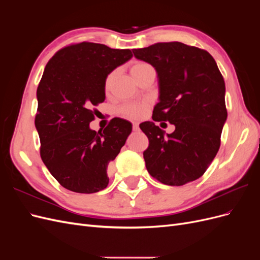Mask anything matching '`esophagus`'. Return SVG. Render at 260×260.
Wrapping results in <instances>:
<instances>
[{"label":"esophagus","mask_w":260,"mask_h":260,"mask_svg":"<svg viewBox=\"0 0 260 260\" xmlns=\"http://www.w3.org/2000/svg\"><path fill=\"white\" fill-rule=\"evenodd\" d=\"M132 129H133V131H139V130H140L139 123H138V122H133V123H132Z\"/></svg>","instance_id":"esophagus-1"}]
</instances>
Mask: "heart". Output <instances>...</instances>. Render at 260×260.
<instances>
[{
	"instance_id": "obj_1",
	"label": "heart",
	"mask_w": 260,
	"mask_h": 260,
	"mask_svg": "<svg viewBox=\"0 0 260 260\" xmlns=\"http://www.w3.org/2000/svg\"><path fill=\"white\" fill-rule=\"evenodd\" d=\"M149 68H152V66L148 65L147 62L137 61L131 66V75L133 76L135 79H138L141 75H143ZM115 75L116 73L113 72L106 77L105 79L106 91H109V89H111ZM146 107H147V103H125L122 106H120V108L118 109V112H119V114L123 117L130 118V119H137V118H140L144 114Z\"/></svg>"
}]
</instances>
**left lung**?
Listing matches in <instances>:
<instances>
[{
    "label": "left lung",
    "instance_id": "8db88e82",
    "mask_svg": "<svg viewBox=\"0 0 260 260\" xmlns=\"http://www.w3.org/2000/svg\"><path fill=\"white\" fill-rule=\"evenodd\" d=\"M133 54L158 75L159 102L153 120L176 127L165 135L152 121L140 124L149 142L143 153L147 171L172 186L199 179L219 151L228 116L224 80L214 57L181 42L155 43Z\"/></svg>",
    "mask_w": 260,
    "mask_h": 260
}]
</instances>
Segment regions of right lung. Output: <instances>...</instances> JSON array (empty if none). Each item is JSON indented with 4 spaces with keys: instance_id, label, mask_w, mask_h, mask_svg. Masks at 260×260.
<instances>
[{
    "instance_id": "obj_1",
    "label": "right lung",
    "mask_w": 260,
    "mask_h": 260,
    "mask_svg": "<svg viewBox=\"0 0 260 260\" xmlns=\"http://www.w3.org/2000/svg\"><path fill=\"white\" fill-rule=\"evenodd\" d=\"M132 57L130 50L81 42L55 53L37 90L35 124L41 158L61 186L96 193L108 184L107 166L131 133L132 124L113 118L104 130L90 129L95 107L105 100V79Z\"/></svg>"
}]
</instances>
